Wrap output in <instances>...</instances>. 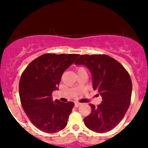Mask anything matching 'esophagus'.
Segmentation results:
<instances>
[{
    "label": "esophagus",
    "mask_w": 148,
    "mask_h": 148,
    "mask_svg": "<svg viewBox=\"0 0 148 148\" xmlns=\"http://www.w3.org/2000/svg\"><path fill=\"white\" fill-rule=\"evenodd\" d=\"M81 105V103H79V102H76L75 104H74V106L75 107H79Z\"/></svg>",
    "instance_id": "1"
}]
</instances>
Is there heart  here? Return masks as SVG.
<instances>
[{"instance_id":"1","label":"heart","mask_w":148,"mask_h":148,"mask_svg":"<svg viewBox=\"0 0 148 148\" xmlns=\"http://www.w3.org/2000/svg\"><path fill=\"white\" fill-rule=\"evenodd\" d=\"M84 69V68H83V67H78L77 71H78V70H79V69Z\"/></svg>"}]
</instances>
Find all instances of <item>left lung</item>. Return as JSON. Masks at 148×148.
Instances as JSON below:
<instances>
[{
  "mask_svg": "<svg viewBox=\"0 0 148 148\" xmlns=\"http://www.w3.org/2000/svg\"><path fill=\"white\" fill-rule=\"evenodd\" d=\"M84 65L92 74V87L97 90L102 102L90 104V114L84 119L86 126L97 133L115 128L124 118L131 101L132 83L125 67L106 55H81L75 62Z\"/></svg>",
  "mask_w": 148,
  "mask_h": 148,
  "instance_id": "obj_1",
  "label": "left lung"
}]
</instances>
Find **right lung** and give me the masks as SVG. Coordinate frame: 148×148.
Segmentation results:
<instances>
[{
	"label": "right lung",
	"instance_id": "right-lung-1",
	"mask_svg": "<svg viewBox=\"0 0 148 148\" xmlns=\"http://www.w3.org/2000/svg\"><path fill=\"white\" fill-rule=\"evenodd\" d=\"M79 54L46 53L32 61L22 73L19 81L21 103L32 123L42 132L52 134L67 126L74 103L53 101L62 74Z\"/></svg>",
	"mask_w": 148,
	"mask_h": 148
}]
</instances>
